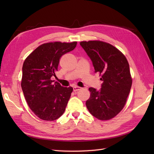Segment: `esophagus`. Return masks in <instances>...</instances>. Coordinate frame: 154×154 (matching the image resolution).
I'll return each mask as SVG.
<instances>
[{
  "label": "esophagus",
  "mask_w": 154,
  "mask_h": 154,
  "mask_svg": "<svg viewBox=\"0 0 154 154\" xmlns=\"http://www.w3.org/2000/svg\"><path fill=\"white\" fill-rule=\"evenodd\" d=\"M81 89H82V88L80 87H78V86L73 87V91H75V92H76V91H79Z\"/></svg>",
  "instance_id": "obj_1"
}]
</instances>
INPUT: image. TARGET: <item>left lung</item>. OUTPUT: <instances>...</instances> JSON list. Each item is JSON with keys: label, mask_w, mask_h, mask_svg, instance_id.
<instances>
[{"label": "left lung", "mask_w": 154, "mask_h": 154, "mask_svg": "<svg viewBox=\"0 0 154 154\" xmlns=\"http://www.w3.org/2000/svg\"><path fill=\"white\" fill-rule=\"evenodd\" d=\"M80 45L91 58L94 73L103 81L100 89L90 87L86 101L89 112L100 120L113 119L123 109L132 87L129 63L122 52L106 42L83 41Z\"/></svg>", "instance_id": "left-lung-1"}]
</instances>
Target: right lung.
Wrapping results in <instances>:
<instances>
[{
	"label": "right lung",
	"instance_id": "add662e5",
	"mask_svg": "<svg viewBox=\"0 0 154 154\" xmlns=\"http://www.w3.org/2000/svg\"><path fill=\"white\" fill-rule=\"evenodd\" d=\"M77 42H54L40 45L26 58L22 66V89L30 109L40 119L52 121L65 112L73 88L53 83L62 55L73 50Z\"/></svg>",
	"mask_w": 154,
	"mask_h": 154
}]
</instances>
